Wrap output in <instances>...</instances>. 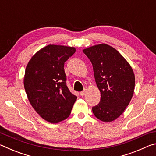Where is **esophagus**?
Returning <instances> with one entry per match:
<instances>
[{
  "label": "esophagus",
  "mask_w": 156,
  "mask_h": 156,
  "mask_svg": "<svg viewBox=\"0 0 156 156\" xmlns=\"http://www.w3.org/2000/svg\"><path fill=\"white\" fill-rule=\"evenodd\" d=\"M84 94H85V90H84V91H81L80 93V95L81 96H83Z\"/></svg>",
  "instance_id": "34e87169"
}]
</instances>
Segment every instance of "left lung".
Returning <instances> with one entry per match:
<instances>
[{
  "mask_svg": "<svg viewBox=\"0 0 156 156\" xmlns=\"http://www.w3.org/2000/svg\"><path fill=\"white\" fill-rule=\"evenodd\" d=\"M92 63L101 98L92 107L100 120L109 122L125 112L133 95L135 75L131 65L117 50L102 43L83 50Z\"/></svg>",
  "mask_w": 156,
  "mask_h": 156,
  "instance_id": "left-lung-1",
  "label": "left lung"
}]
</instances>
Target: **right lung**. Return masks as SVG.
<instances>
[{"instance_id": "obj_1", "label": "right lung", "mask_w": 156, "mask_h": 156, "mask_svg": "<svg viewBox=\"0 0 156 156\" xmlns=\"http://www.w3.org/2000/svg\"><path fill=\"white\" fill-rule=\"evenodd\" d=\"M73 47L49 44L37 51L26 67L24 87L29 101L42 118L58 123L69 116L77 97L66 84L65 62Z\"/></svg>"}]
</instances>
